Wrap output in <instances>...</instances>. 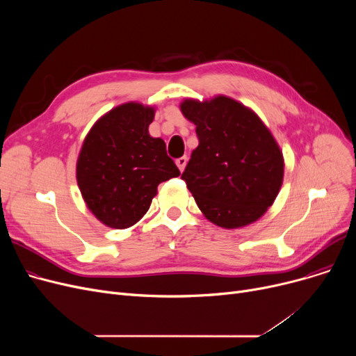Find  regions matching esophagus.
<instances>
[{
  "instance_id": "obj_1",
  "label": "esophagus",
  "mask_w": 356,
  "mask_h": 356,
  "mask_svg": "<svg viewBox=\"0 0 356 356\" xmlns=\"http://www.w3.org/2000/svg\"><path fill=\"white\" fill-rule=\"evenodd\" d=\"M186 163H188V157H186V156H183V157H180V159H177V160H176V164H177V167H179V170H180V172H183V170H184Z\"/></svg>"
}]
</instances>
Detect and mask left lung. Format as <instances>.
I'll list each match as a JSON object with an SVG mask.
<instances>
[{
    "label": "left lung",
    "mask_w": 356,
    "mask_h": 356,
    "mask_svg": "<svg viewBox=\"0 0 356 356\" xmlns=\"http://www.w3.org/2000/svg\"><path fill=\"white\" fill-rule=\"evenodd\" d=\"M180 109L196 125L199 145L181 179L215 225L241 228L263 216L283 183V153L254 111L228 97Z\"/></svg>",
    "instance_id": "obj_1"
}]
</instances>
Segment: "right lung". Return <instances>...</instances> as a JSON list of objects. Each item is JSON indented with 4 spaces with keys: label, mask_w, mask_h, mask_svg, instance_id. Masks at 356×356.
Listing matches in <instances>:
<instances>
[{
    "label": "right lung",
    "mask_w": 356,
    "mask_h": 356,
    "mask_svg": "<svg viewBox=\"0 0 356 356\" xmlns=\"http://www.w3.org/2000/svg\"><path fill=\"white\" fill-rule=\"evenodd\" d=\"M154 108L122 104L88 133L76 179L89 211L109 228L133 227L148 211L157 186L180 175L161 138L148 134Z\"/></svg>",
    "instance_id": "right-lung-1"
}]
</instances>
